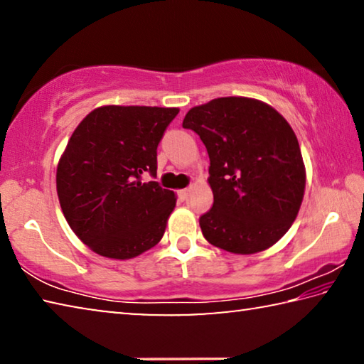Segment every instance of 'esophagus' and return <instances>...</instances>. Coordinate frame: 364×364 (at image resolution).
Listing matches in <instances>:
<instances>
[{
    "label": "esophagus",
    "mask_w": 364,
    "mask_h": 364,
    "mask_svg": "<svg viewBox=\"0 0 364 364\" xmlns=\"http://www.w3.org/2000/svg\"><path fill=\"white\" fill-rule=\"evenodd\" d=\"M189 194V189H180L178 191V197H180V200H184Z\"/></svg>",
    "instance_id": "34e87169"
}]
</instances>
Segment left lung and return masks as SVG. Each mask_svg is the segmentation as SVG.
I'll return each mask as SVG.
<instances>
[{
  "mask_svg": "<svg viewBox=\"0 0 364 364\" xmlns=\"http://www.w3.org/2000/svg\"><path fill=\"white\" fill-rule=\"evenodd\" d=\"M183 128L199 134L210 157L213 205L199 220L207 241L241 255L278 242L297 218L306 180L284 117L267 102L230 96L191 109Z\"/></svg>",
  "mask_w": 364,
  "mask_h": 364,
  "instance_id": "obj_1",
  "label": "left lung"
}]
</instances>
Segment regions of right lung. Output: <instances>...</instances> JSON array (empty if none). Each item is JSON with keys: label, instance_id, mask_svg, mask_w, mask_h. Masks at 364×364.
Instances as JSON below:
<instances>
[{"label": "right lung", "instance_id": "1", "mask_svg": "<svg viewBox=\"0 0 364 364\" xmlns=\"http://www.w3.org/2000/svg\"><path fill=\"white\" fill-rule=\"evenodd\" d=\"M180 109L102 106L72 133L56 171L59 204L83 244L102 257L128 260L162 239L176 205L157 175V146Z\"/></svg>", "mask_w": 364, "mask_h": 364}]
</instances>
